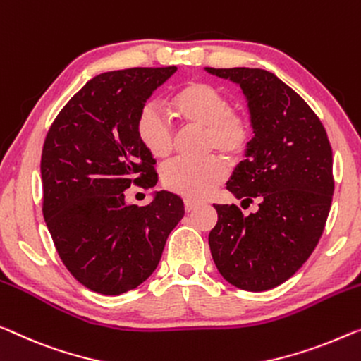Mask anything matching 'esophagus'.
Listing matches in <instances>:
<instances>
[{
  "label": "esophagus",
  "instance_id": "1",
  "mask_svg": "<svg viewBox=\"0 0 361 361\" xmlns=\"http://www.w3.org/2000/svg\"><path fill=\"white\" fill-rule=\"evenodd\" d=\"M197 206H199V202L191 201V199H186V201H185V211L186 212H192Z\"/></svg>",
  "mask_w": 361,
  "mask_h": 361
}]
</instances>
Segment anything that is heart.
I'll list each match as a JSON object with an SVG mask.
<instances>
[{"label": "heart", "mask_w": 361, "mask_h": 361, "mask_svg": "<svg viewBox=\"0 0 361 361\" xmlns=\"http://www.w3.org/2000/svg\"><path fill=\"white\" fill-rule=\"evenodd\" d=\"M230 99L207 82H188L170 100V111L185 128H204V149L217 150L228 160L246 152L251 141V121L243 113L230 110ZM137 137L155 159L173 152L175 136L160 111L152 105L139 113ZM227 176L222 160L215 155L204 159H180L162 170L166 190L192 201L207 197Z\"/></svg>", "instance_id": "b5f03b06"}]
</instances>
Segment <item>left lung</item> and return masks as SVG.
<instances>
[{
  "instance_id": "1",
  "label": "left lung",
  "mask_w": 361,
  "mask_h": 361,
  "mask_svg": "<svg viewBox=\"0 0 361 361\" xmlns=\"http://www.w3.org/2000/svg\"><path fill=\"white\" fill-rule=\"evenodd\" d=\"M232 80L248 104L252 137L227 190L259 209L214 204L212 259L228 283L264 292L283 283L314 251L329 215L334 178L326 129L301 97L259 68H206Z\"/></svg>"
}]
</instances>
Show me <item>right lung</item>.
<instances>
[{
    "label": "right lung",
    "instance_id": "1",
    "mask_svg": "<svg viewBox=\"0 0 361 361\" xmlns=\"http://www.w3.org/2000/svg\"><path fill=\"white\" fill-rule=\"evenodd\" d=\"M175 73L169 66L99 74L47 134L43 217L63 264L92 292L121 295L146 282L185 215L183 199L170 191H155L144 207L125 199L131 183H157L136 125L154 90Z\"/></svg>",
    "mask_w": 361,
    "mask_h": 361
}]
</instances>
